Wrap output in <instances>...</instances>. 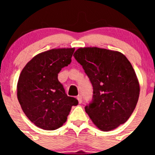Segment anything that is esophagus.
I'll return each instance as SVG.
<instances>
[{"label": "esophagus", "instance_id": "1", "mask_svg": "<svg viewBox=\"0 0 155 155\" xmlns=\"http://www.w3.org/2000/svg\"><path fill=\"white\" fill-rule=\"evenodd\" d=\"M77 100H78V102H79V104H81L82 101V96L81 95H79V96H77Z\"/></svg>", "mask_w": 155, "mask_h": 155}]
</instances>
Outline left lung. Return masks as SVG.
I'll return each instance as SVG.
<instances>
[{
	"mask_svg": "<svg viewBox=\"0 0 155 155\" xmlns=\"http://www.w3.org/2000/svg\"><path fill=\"white\" fill-rule=\"evenodd\" d=\"M88 76L94 99L85 107L92 122L109 131L124 124L135 109L140 83L130 62L118 51L79 48L73 54Z\"/></svg>",
	"mask_w": 155,
	"mask_h": 155,
	"instance_id": "1",
	"label": "left lung"
}]
</instances>
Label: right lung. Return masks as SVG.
<instances>
[{
  "label": "right lung",
  "instance_id": "obj_1",
  "mask_svg": "<svg viewBox=\"0 0 155 155\" xmlns=\"http://www.w3.org/2000/svg\"><path fill=\"white\" fill-rule=\"evenodd\" d=\"M74 48H52L34 56L22 69L17 83V97L21 109L36 126L54 130L66 122L73 106L58 74L71 62Z\"/></svg>",
  "mask_w": 155,
  "mask_h": 155
}]
</instances>
